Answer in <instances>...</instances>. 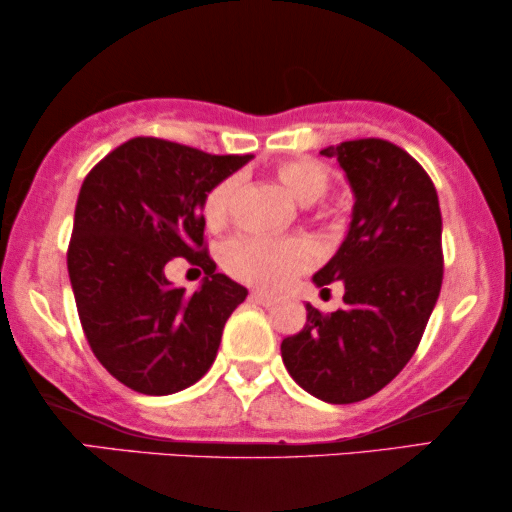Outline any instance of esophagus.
I'll return each instance as SVG.
<instances>
[{"mask_svg":"<svg viewBox=\"0 0 512 512\" xmlns=\"http://www.w3.org/2000/svg\"><path fill=\"white\" fill-rule=\"evenodd\" d=\"M251 300H254V303H258V305H272L275 303V296H272V293H265V291H251V296H249Z\"/></svg>","mask_w":512,"mask_h":512,"instance_id":"obj_1","label":"esophagus"}]
</instances>
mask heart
Wrapping results in <instances>:
<instances>
[{
	"label": "heart",
	"mask_w": 512,
	"mask_h": 512,
	"mask_svg": "<svg viewBox=\"0 0 512 512\" xmlns=\"http://www.w3.org/2000/svg\"><path fill=\"white\" fill-rule=\"evenodd\" d=\"M277 179L303 207L319 202L331 188V174L321 163L312 158H298L277 167ZM240 188V177H226L209 188L202 200V216L207 226L219 230L230 221L235 195ZM223 265L230 275L247 284L277 289L284 282L317 263L319 251L305 237H289V240H272L261 235H242L230 240L223 247Z\"/></svg>",
	"instance_id": "heart-1"
}]
</instances>
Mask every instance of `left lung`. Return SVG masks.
I'll use <instances>...</instances> for the list:
<instances>
[{"label":"left lung","instance_id":"8db88e82","mask_svg":"<svg viewBox=\"0 0 512 512\" xmlns=\"http://www.w3.org/2000/svg\"><path fill=\"white\" fill-rule=\"evenodd\" d=\"M354 193L345 242L312 282L345 286L342 310L307 303L303 331L282 340L289 375L307 394L345 405L373 396L412 359L443 284V219L424 167L387 139L321 151Z\"/></svg>","mask_w":512,"mask_h":512}]
</instances>
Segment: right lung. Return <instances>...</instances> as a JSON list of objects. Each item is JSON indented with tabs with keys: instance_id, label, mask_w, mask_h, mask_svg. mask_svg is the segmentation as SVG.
I'll use <instances>...</instances> for the list:
<instances>
[{
	"instance_id": "right-lung-1",
	"label": "right lung",
	"mask_w": 512,
	"mask_h": 512,
	"mask_svg": "<svg viewBox=\"0 0 512 512\" xmlns=\"http://www.w3.org/2000/svg\"><path fill=\"white\" fill-rule=\"evenodd\" d=\"M249 160L135 137L83 179L69 282L90 349L132 391L167 396L198 382L216 359L228 317L247 298L207 254L202 200ZM177 255L208 275L195 294L164 277Z\"/></svg>"
}]
</instances>
